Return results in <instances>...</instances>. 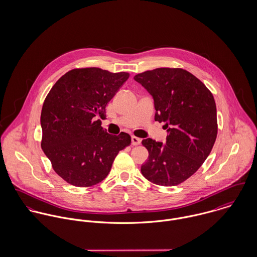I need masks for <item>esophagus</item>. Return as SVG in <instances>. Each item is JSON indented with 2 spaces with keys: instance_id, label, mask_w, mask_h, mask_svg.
<instances>
[{
  "instance_id": "esophagus-1",
  "label": "esophagus",
  "mask_w": 257,
  "mask_h": 257,
  "mask_svg": "<svg viewBox=\"0 0 257 257\" xmlns=\"http://www.w3.org/2000/svg\"><path fill=\"white\" fill-rule=\"evenodd\" d=\"M141 142H142L141 139H139V138H137L135 136L132 137V145L133 146H139L141 144Z\"/></svg>"
}]
</instances>
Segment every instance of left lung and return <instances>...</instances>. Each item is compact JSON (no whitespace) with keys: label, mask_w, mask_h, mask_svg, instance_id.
Returning a JSON list of instances; mask_svg holds the SVG:
<instances>
[{"label":"left lung","mask_w":257,"mask_h":257,"mask_svg":"<svg viewBox=\"0 0 257 257\" xmlns=\"http://www.w3.org/2000/svg\"><path fill=\"white\" fill-rule=\"evenodd\" d=\"M134 79L151 95L154 119L164 121L166 143L143 141L148 159L142 173L160 186H176L191 177L209 156L217 139V108L208 88L180 68H157Z\"/></svg>","instance_id":"left-lung-1"}]
</instances>
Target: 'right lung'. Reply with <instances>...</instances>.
Listing matches in <instances>:
<instances>
[{"mask_svg":"<svg viewBox=\"0 0 257 257\" xmlns=\"http://www.w3.org/2000/svg\"><path fill=\"white\" fill-rule=\"evenodd\" d=\"M126 72L100 68L73 69L51 88L42 106L41 148L54 171L67 183L90 187L109 174L118 151L131 136H112L97 117H106V106L128 79Z\"/></svg>","mask_w":257,"mask_h":257,"instance_id":"right-lung-1","label":"right lung"}]
</instances>
